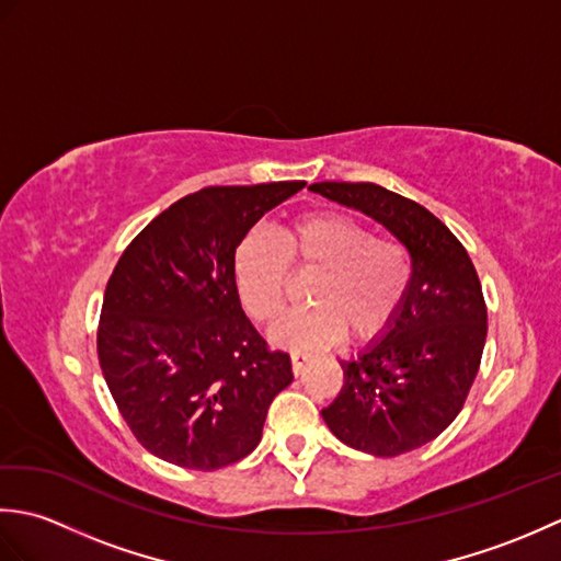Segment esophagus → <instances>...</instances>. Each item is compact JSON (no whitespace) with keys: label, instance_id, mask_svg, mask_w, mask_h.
Listing matches in <instances>:
<instances>
[{"label":"esophagus","instance_id":"34e87169","mask_svg":"<svg viewBox=\"0 0 561 561\" xmlns=\"http://www.w3.org/2000/svg\"><path fill=\"white\" fill-rule=\"evenodd\" d=\"M311 362V354L306 352H291V368H294V376H299L304 371V366Z\"/></svg>","mask_w":561,"mask_h":561}]
</instances>
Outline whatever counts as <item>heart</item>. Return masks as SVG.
Masks as SVG:
<instances>
[{"label":"heart","mask_w":561,"mask_h":561,"mask_svg":"<svg viewBox=\"0 0 561 561\" xmlns=\"http://www.w3.org/2000/svg\"><path fill=\"white\" fill-rule=\"evenodd\" d=\"M289 262L318 270L308 299L313 308L282 316L270 340L296 352L325 350L344 337L374 340L390 328L408 299L412 255L398 238L374 236L340 211H306L282 231H248L233 253L238 299L250 318H277L289 284Z\"/></svg>","instance_id":"b5f03b06"}]
</instances>
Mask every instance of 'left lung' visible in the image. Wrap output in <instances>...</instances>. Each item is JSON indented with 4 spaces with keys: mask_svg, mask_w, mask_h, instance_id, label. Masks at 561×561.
<instances>
[{
    "mask_svg": "<svg viewBox=\"0 0 561 561\" xmlns=\"http://www.w3.org/2000/svg\"><path fill=\"white\" fill-rule=\"evenodd\" d=\"M313 193L383 224L412 255L398 318L350 362L323 414L350 448L396 458L456 420L478 376L486 306L468 250L432 211L376 183H313Z\"/></svg>",
    "mask_w": 561,
    "mask_h": 561,
    "instance_id": "obj_1",
    "label": "left lung"
}]
</instances>
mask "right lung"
<instances>
[{
  "label": "right lung",
  "mask_w": 561,
  "mask_h": 561,
  "mask_svg": "<svg viewBox=\"0 0 561 561\" xmlns=\"http://www.w3.org/2000/svg\"><path fill=\"white\" fill-rule=\"evenodd\" d=\"M304 181L205 187L161 211L108 279L99 362L137 440L187 470H219L262 438L291 359L245 318L233 279L241 238Z\"/></svg>",
  "instance_id": "add662e5"
}]
</instances>
